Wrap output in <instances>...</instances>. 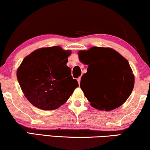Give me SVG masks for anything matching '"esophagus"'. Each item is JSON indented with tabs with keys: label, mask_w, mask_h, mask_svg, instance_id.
I'll list each match as a JSON object with an SVG mask.
<instances>
[{
	"label": "esophagus",
	"mask_w": 150,
	"mask_h": 150,
	"mask_svg": "<svg viewBox=\"0 0 150 150\" xmlns=\"http://www.w3.org/2000/svg\"><path fill=\"white\" fill-rule=\"evenodd\" d=\"M80 80H81V78H80V77H79V78L77 79V81H78L79 84H80Z\"/></svg>",
	"instance_id": "1"
}]
</instances>
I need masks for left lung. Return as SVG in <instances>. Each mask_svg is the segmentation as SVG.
Instances as JSON below:
<instances>
[{"label":"left lung","mask_w":150,"mask_h":150,"mask_svg":"<svg viewBox=\"0 0 150 150\" xmlns=\"http://www.w3.org/2000/svg\"><path fill=\"white\" fill-rule=\"evenodd\" d=\"M78 55L81 62L88 65L80 87L91 105L109 111L125 103L134 86V75L127 60L113 49L102 47L80 50ZM86 79L90 84L83 87Z\"/></svg>","instance_id":"1"}]
</instances>
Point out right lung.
<instances>
[{
  "mask_svg": "<svg viewBox=\"0 0 150 150\" xmlns=\"http://www.w3.org/2000/svg\"><path fill=\"white\" fill-rule=\"evenodd\" d=\"M70 50L52 46L37 49L24 58L16 76L24 96L43 110H54L69 100L78 82L66 66Z\"/></svg>",
  "mask_w": 150,
  "mask_h": 150,
  "instance_id": "1",
  "label": "right lung"
}]
</instances>
